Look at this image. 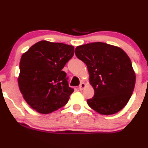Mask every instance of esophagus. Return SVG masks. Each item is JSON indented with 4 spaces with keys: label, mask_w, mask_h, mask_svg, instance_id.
I'll use <instances>...</instances> for the list:
<instances>
[{
    "label": "esophagus",
    "mask_w": 148,
    "mask_h": 148,
    "mask_svg": "<svg viewBox=\"0 0 148 148\" xmlns=\"http://www.w3.org/2000/svg\"><path fill=\"white\" fill-rule=\"evenodd\" d=\"M85 86H86V84L84 83H81V84L79 85V90H83V89L85 88Z\"/></svg>",
    "instance_id": "34e87169"
}]
</instances>
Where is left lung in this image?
Returning <instances> with one entry per match:
<instances>
[{"instance_id": "8db88e82", "label": "left lung", "mask_w": 148, "mask_h": 148, "mask_svg": "<svg viewBox=\"0 0 148 148\" xmlns=\"http://www.w3.org/2000/svg\"><path fill=\"white\" fill-rule=\"evenodd\" d=\"M75 54L86 64L94 95L88 106L104 115L117 113L134 91L136 75L129 56L122 49L101 42L76 47Z\"/></svg>"}]
</instances>
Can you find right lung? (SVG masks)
<instances>
[{
	"mask_svg": "<svg viewBox=\"0 0 148 148\" xmlns=\"http://www.w3.org/2000/svg\"><path fill=\"white\" fill-rule=\"evenodd\" d=\"M72 45L39 41L22 55L18 82L28 105L41 114H49L67 104L74 89L63 68L74 56Z\"/></svg>",
	"mask_w": 148,
	"mask_h": 148,
	"instance_id": "add662e5",
	"label": "right lung"
}]
</instances>
